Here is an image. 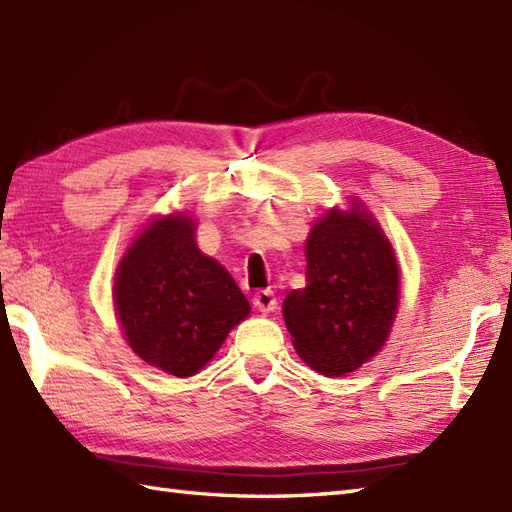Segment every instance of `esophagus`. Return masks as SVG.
I'll use <instances>...</instances> for the list:
<instances>
[{"mask_svg":"<svg viewBox=\"0 0 512 512\" xmlns=\"http://www.w3.org/2000/svg\"><path fill=\"white\" fill-rule=\"evenodd\" d=\"M253 303H255V307L259 312H264V314H270V312H275L277 310V296H275V292L272 290H259L255 296H253Z\"/></svg>","mask_w":512,"mask_h":512,"instance_id":"esophagus-1","label":"esophagus"}]
</instances>
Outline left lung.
<instances>
[{
	"label": "left lung",
	"mask_w": 512,
	"mask_h": 512,
	"mask_svg": "<svg viewBox=\"0 0 512 512\" xmlns=\"http://www.w3.org/2000/svg\"><path fill=\"white\" fill-rule=\"evenodd\" d=\"M305 288L283 299L301 360L327 377L347 375L382 349L399 303L395 253L360 207L329 211L305 244Z\"/></svg>",
	"instance_id": "obj_1"
}]
</instances>
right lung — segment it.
<instances>
[{
	"label": "right lung",
	"mask_w": 512,
	"mask_h": 512,
	"mask_svg": "<svg viewBox=\"0 0 512 512\" xmlns=\"http://www.w3.org/2000/svg\"><path fill=\"white\" fill-rule=\"evenodd\" d=\"M115 310L141 360L189 377L251 312L216 259L202 255L185 216L154 220L128 248L115 279Z\"/></svg>",
	"instance_id": "right-lung-1"
}]
</instances>
